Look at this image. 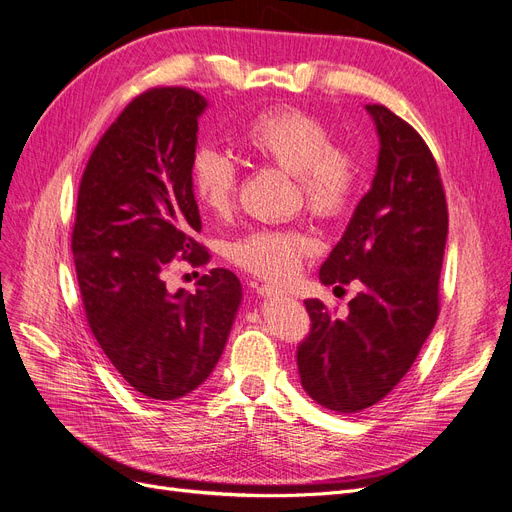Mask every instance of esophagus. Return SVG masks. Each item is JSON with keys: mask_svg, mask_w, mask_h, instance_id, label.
<instances>
[{"mask_svg": "<svg viewBox=\"0 0 512 512\" xmlns=\"http://www.w3.org/2000/svg\"><path fill=\"white\" fill-rule=\"evenodd\" d=\"M257 293L261 295V297H287V291L285 289H280V287H276V285H261L259 289H257Z\"/></svg>", "mask_w": 512, "mask_h": 512, "instance_id": "34e87169", "label": "esophagus"}]
</instances>
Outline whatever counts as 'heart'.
Wrapping results in <instances>:
<instances>
[{
	"mask_svg": "<svg viewBox=\"0 0 512 512\" xmlns=\"http://www.w3.org/2000/svg\"><path fill=\"white\" fill-rule=\"evenodd\" d=\"M242 147L263 162L291 173L310 211L320 217L342 213L350 202L358 164L348 149L333 145L329 128L299 109H274L257 116L240 135ZM192 185L200 206L215 217L230 215L236 202L234 162L211 147L192 158ZM312 251V240L297 230H253L225 246L236 266L263 278L285 280Z\"/></svg>",
	"mask_w": 512,
	"mask_h": 512,
	"instance_id": "heart-1",
	"label": "heart"
}]
</instances>
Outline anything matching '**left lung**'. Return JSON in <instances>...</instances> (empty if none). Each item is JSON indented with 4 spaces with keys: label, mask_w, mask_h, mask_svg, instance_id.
<instances>
[{
    "label": "left lung",
    "mask_w": 512,
    "mask_h": 512,
    "mask_svg": "<svg viewBox=\"0 0 512 512\" xmlns=\"http://www.w3.org/2000/svg\"><path fill=\"white\" fill-rule=\"evenodd\" d=\"M380 151L371 189L320 266L323 285H361L346 318L306 299L312 331L297 350L301 386L337 413H358L403 380L439 316L447 202L428 145L405 120L367 105Z\"/></svg>",
    "instance_id": "left-lung-1"
}]
</instances>
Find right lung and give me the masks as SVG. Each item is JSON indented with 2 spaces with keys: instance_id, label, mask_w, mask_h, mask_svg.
Listing matches in <instances>:
<instances>
[{
  "instance_id": "1",
  "label": "right lung",
  "mask_w": 512,
  "mask_h": 512,
  "mask_svg": "<svg viewBox=\"0 0 512 512\" xmlns=\"http://www.w3.org/2000/svg\"><path fill=\"white\" fill-rule=\"evenodd\" d=\"M189 88H154L132 101L94 147L78 194L71 249L88 325L111 365L145 399L175 401L213 373L232 331L242 285L215 268L196 293H170V259L206 263L192 185L198 118Z\"/></svg>"
}]
</instances>
